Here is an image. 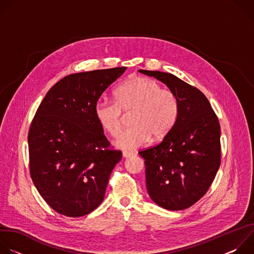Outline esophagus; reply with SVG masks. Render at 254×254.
Listing matches in <instances>:
<instances>
[{
    "instance_id": "34e87169",
    "label": "esophagus",
    "mask_w": 254,
    "mask_h": 254,
    "mask_svg": "<svg viewBox=\"0 0 254 254\" xmlns=\"http://www.w3.org/2000/svg\"><path fill=\"white\" fill-rule=\"evenodd\" d=\"M132 155H133V153L128 152V151H124V152H123V156H124V158H129V157H131Z\"/></svg>"
}]
</instances>
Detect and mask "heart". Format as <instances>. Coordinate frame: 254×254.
I'll use <instances>...</instances> for the list:
<instances>
[{
  "mask_svg": "<svg viewBox=\"0 0 254 254\" xmlns=\"http://www.w3.org/2000/svg\"><path fill=\"white\" fill-rule=\"evenodd\" d=\"M123 112L128 113L129 127L116 139V146L133 150L150 137L161 139L175 126L179 115V99L170 89L152 78L136 76L115 90V99L100 97L94 104V116L101 127L116 136L123 124Z\"/></svg>",
  "mask_w": 254,
  "mask_h": 254,
  "instance_id": "heart-1",
  "label": "heart"
}]
</instances>
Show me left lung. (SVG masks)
<instances>
[{"label": "left lung", "mask_w": 254, "mask_h": 254, "mask_svg": "<svg viewBox=\"0 0 254 254\" xmlns=\"http://www.w3.org/2000/svg\"><path fill=\"white\" fill-rule=\"evenodd\" d=\"M164 82L179 99L177 122L164 139L139 151L147 190L159 206L184 210L210 188L221 163L220 125L207 97L174 74L138 70Z\"/></svg>", "instance_id": "left-lung-1"}]
</instances>
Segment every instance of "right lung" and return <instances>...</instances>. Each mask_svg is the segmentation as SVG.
<instances>
[{
    "mask_svg": "<svg viewBox=\"0 0 254 254\" xmlns=\"http://www.w3.org/2000/svg\"><path fill=\"white\" fill-rule=\"evenodd\" d=\"M127 67L70 74L45 95L28 133L29 168L45 202L68 217L84 216L103 201L122 160L94 116V104Z\"/></svg>",
    "mask_w": 254,
    "mask_h": 254,
    "instance_id": "add662e5",
    "label": "right lung"
}]
</instances>
